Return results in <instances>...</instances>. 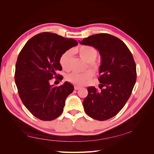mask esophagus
Here are the masks:
<instances>
[{"label":"esophagus","mask_w":154,"mask_h":154,"mask_svg":"<svg viewBox=\"0 0 154 154\" xmlns=\"http://www.w3.org/2000/svg\"><path fill=\"white\" fill-rule=\"evenodd\" d=\"M74 88H75V90H79V89H81V86H77V85H75Z\"/></svg>","instance_id":"34e87169"}]
</instances>
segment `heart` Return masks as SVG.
<instances>
[{"mask_svg": "<svg viewBox=\"0 0 154 154\" xmlns=\"http://www.w3.org/2000/svg\"><path fill=\"white\" fill-rule=\"evenodd\" d=\"M75 53L79 54V56L87 62V65L89 68L97 71L99 69V65L95 61L98 55L97 49L91 45H83L73 50ZM72 57V51L67 50L63 52L60 57V64L63 69L66 71L71 69V60ZM94 76V72L91 70H87L83 73H71L69 74L67 79L69 81L77 85H83L86 84L91 78Z\"/></svg>", "mask_w": 154, "mask_h": 154, "instance_id": "obj_1", "label": "heart"}]
</instances>
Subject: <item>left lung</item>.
<instances>
[{"label":"left lung","mask_w":154,"mask_h":154,"mask_svg":"<svg viewBox=\"0 0 154 154\" xmlns=\"http://www.w3.org/2000/svg\"><path fill=\"white\" fill-rule=\"evenodd\" d=\"M79 44L97 49L102 60L99 77L101 90L88 87L84 110L93 119H111L125 105L134 87L137 74L132 54L122 40L109 34H94Z\"/></svg>","instance_id":"8db88e82"}]
</instances>
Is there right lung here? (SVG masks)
Instances as JSON below:
<instances>
[{
  "mask_svg": "<svg viewBox=\"0 0 154 154\" xmlns=\"http://www.w3.org/2000/svg\"><path fill=\"white\" fill-rule=\"evenodd\" d=\"M78 44L51 32H43L29 40L20 52L16 63L14 79L18 92L26 109L42 120H52L63 112L67 97L74 90L65 82L59 87L50 85L55 77L62 80L60 57L63 52Z\"/></svg>",
  "mask_w": 154,
  "mask_h": 154,
  "instance_id": "obj_1",
  "label": "right lung"
}]
</instances>
